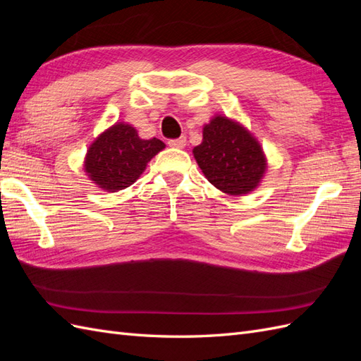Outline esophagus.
Returning <instances> with one entry per match:
<instances>
[{"mask_svg": "<svg viewBox=\"0 0 361 361\" xmlns=\"http://www.w3.org/2000/svg\"><path fill=\"white\" fill-rule=\"evenodd\" d=\"M185 145H187V138H185V137H180V138H176V140H169L170 147L182 149V147H185Z\"/></svg>", "mask_w": 361, "mask_h": 361, "instance_id": "34e87169", "label": "esophagus"}]
</instances>
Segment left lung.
Masks as SVG:
<instances>
[{
	"label": "left lung",
	"instance_id": "obj_1",
	"mask_svg": "<svg viewBox=\"0 0 361 361\" xmlns=\"http://www.w3.org/2000/svg\"><path fill=\"white\" fill-rule=\"evenodd\" d=\"M192 154L204 178L228 195L255 191L268 167L257 138L244 125L221 114L203 126V140Z\"/></svg>",
	"mask_w": 361,
	"mask_h": 361
}]
</instances>
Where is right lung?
Wrapping results in <instances>:
<instances>
[{"mask_svg":"<svg viewBox=\"0 0 361 361\" xmlns=\"http://www.w3.org/2000/svg\"><path fill=\"white\" fill-rule=\"evenodd\" d=\"M164 147L161 140L140 138L133 125L117 122L97 135L87 149L84 171L97 188L117 192L130 187Z\"/></svg>","mask_w":361,"mask_h":361,"instance_id":"right-lung-1","label":"right lung"}]
</instances>
